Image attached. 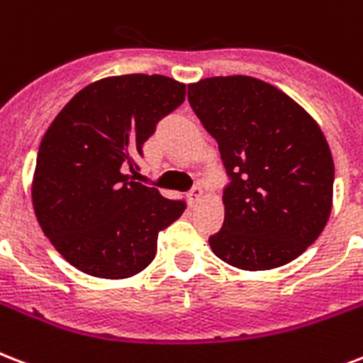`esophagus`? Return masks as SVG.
Wrapping results in <instances>:
<instances>
[{
  "mask_svg": "<svg viewBox=\"0 0 363 363\" xmlns=\"http://www.w3.org/2000/svg\"><path fill=\"white\" fill-rule=\"evenodd\" d=\"M201 198H203V188H201L200 184H196V186L188 192V201H190V206H196Z\"/></svg>",
  "mask_w": 363,
  "mask_h": 363,
  "instance_id": "34e87169",
  "label": "esophagus"
}]
</instances>
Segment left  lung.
Here are the masks:
<instances>
[{
    "mask_svg": "<svg viewBox=\"0 0 363 363\" xmlns=\"http://www.w3.org/2000/svg\"><path fill=\"white\" fill-rule=\"evenodd\" d=\"M188 102L217 140L228 177L213 253L242 270L297 259L331 213L335 167L322 129L257 77H207L188 85Z\"/></svg>",
    "mask_w": 363,
    "mask_h": 363,
    "instance_id": "left-lung-1",
    "label": "left lung"
}]
</instances>
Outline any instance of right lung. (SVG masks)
<instances>
[{
	"label": "right lung",
	"mask_w": 363,
	"mask_h": 363,
	"mask_svg": "<svg viewBox=\"0 0 363 363\" xmlns=\"http://www.w3.org/2000/svg\"><path fill=\"white\" fill-rule=\"evenodd\" d=\"M186 85L165 76L106 77L82 89L41 140L32 200L41 230L72 267L129 278L156 257L157 234L184 200L135 182L143 145L181 106Z\"/></svg>",
	"instance_id": "1"
}]
</instances>
